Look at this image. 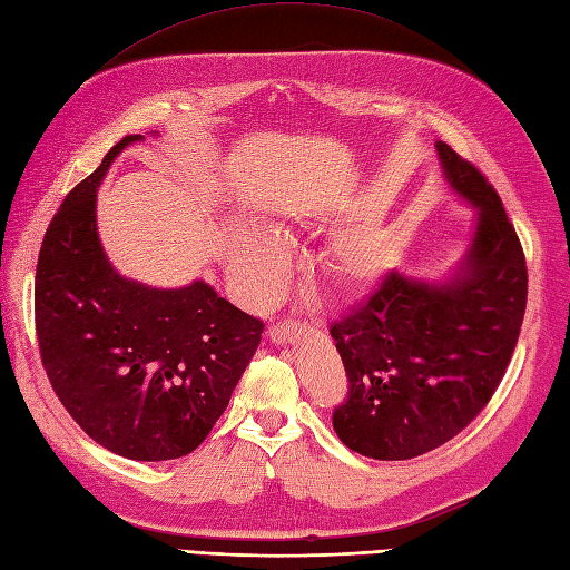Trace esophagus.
I'll list each match as a JSON object with an SVG mask.
<instances>
[{"instance_id":"esophagus-1","label":"esophagus","mask_w":570,"mask_h":570,"mask_svg":"<svg viewBox=\"0 0 570 570\" xmlns=\"http://www.w3.org/2000/svg\"><path fill=\"white\" fill-rule=\"evenodd\" d=\"M301 332H303V326L296 324V322H279V324H272L267 334L274 343L282 345V343H288V341L296 338Z\"/></svg>"}]
</instances>
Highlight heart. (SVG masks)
<instances>
[{"instance_id": "heart-1", "label": "heart", "mask_w": 570, "mask_h": 570, "mask_svg": "<svg viewBox=\"0 0 570 570\" xmlns=\"http://www.w3.org/2000/svg\"><path fill=\"white\" fill-rule=\"evenodd\" d=\"M284 263L286 255L277 238L250 227L238 232V238L229 255V269L234 279L250 296H272L274 288L282 282ZM379 255L366 238H341L326 255L328 279L341 288H360L372 284L379 277Z\"/></svg>"}]
</instances>
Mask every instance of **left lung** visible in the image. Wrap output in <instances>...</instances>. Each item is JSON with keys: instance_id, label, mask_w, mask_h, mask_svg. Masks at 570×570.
<instances>
[{"instance_id": "8db88e82", "label": "left lung", "mask_w": 570, "mask_h": 570, "mask_svg": "<svg viewBox=\"0 0 570 570\" xmlns=\"http://www.w3.org/2000/svg\"><path fill=\"white\" fill-rule=\"evenodd\" d=\"M435 149L450 187L479 210L464 258L445 282L389 272L328 328L347 374L334 431L385 462L440 448L483 412L525 315V255L502 198L445 141Z\"/></svg>"}]
</instances>
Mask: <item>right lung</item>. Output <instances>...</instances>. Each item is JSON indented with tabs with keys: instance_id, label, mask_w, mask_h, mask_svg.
<instances>
[{
	"instance_id": "obj_1",
	"label": "right lung",
	"mask_w": 570,
	"mask_h": 570,
	"mask_svg": "<svg viewBox=\"0 0 570 570\" xmlns=\"http://www.w3.org/2000/svg\"><path fill=\"white\" fill-rule=\"evenodd\" d=\"M122 137L49 223L35 272V328L53 393L106 450L137 462L194 452L229 405L265 324L206 282L151 288L108 263L97 189Z\"/></svg>"
}]
</instances>
